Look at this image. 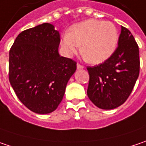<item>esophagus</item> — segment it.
Returning a JSON list of instances; mask_svg holds the SVG:
<instances>
[{
	"label": "esophagus",
	"instance_id": "esophagus-1",
	"mask_svg": "<svg viewBox=\"0 0 146 146\" xmlns=\"http://www.w3.org/2000/svg\"><path fill=\"white\" fill-rule=\"evenodd\" d=\"M76 68H77V70H80V69H83V66H81L80 64H77L76 65Z\"/></svg>",
	"mask_w": 146,
	"mask_h": 146
}]
</instances>
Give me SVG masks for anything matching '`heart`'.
<instances>
[{
    "instance_id": "obj_1",
    "label": "heart",
    "mask_w": 146,
    "mask_h": 146,
    "mask_svg": "<svg viewBox=\"0 0 146 146\" xmlns=\"http://www.w3.org/2000/svg\"><path fill=\"white\" fill-rule=\"evenodd\" d=\"M118 40V31L113 23L90 19L71 26L60 46L69 57L77 54L81 46V54L88 62L100 64L114 54Z\"/></svg>"
}]
</instances>
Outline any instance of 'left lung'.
<instances>
[{"mask_svg": "<svg viewBox=\"0 0 146 146\" xmlns=\"http://www.w3.org/2000/svg\"><path fill=\"white\" fill-rule=\"evenodd\" d=\"M87 96L98 108L112 110L129 97L140 73L139 47L130 31L121 26L118 47L110 57L87 67Z\"/></svg>", "mask_w": 146, "mask_h": 146, "instance_id": "obj_1", "label": "left lung"}]
</instances>
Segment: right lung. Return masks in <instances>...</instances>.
Masks as SVG:
<instances>
[{
	"label": "right lung",
	"instance_id": "add662e5",
	"mask_svg": "<svg viewBox=\"0 0 146 146\" xmlns=\"http://www.w3.org/2000/svg\"><path fill=\"white\" fill-rule=\"evenodd\" d=\"M60 33L50 23L26 30L9 54V80L18 99L31 111L49 114L63 99L76 63L59 54Z\"/></svg>",
	"mask_w": 146,
	"mask_h": 146
}]
</instances>
